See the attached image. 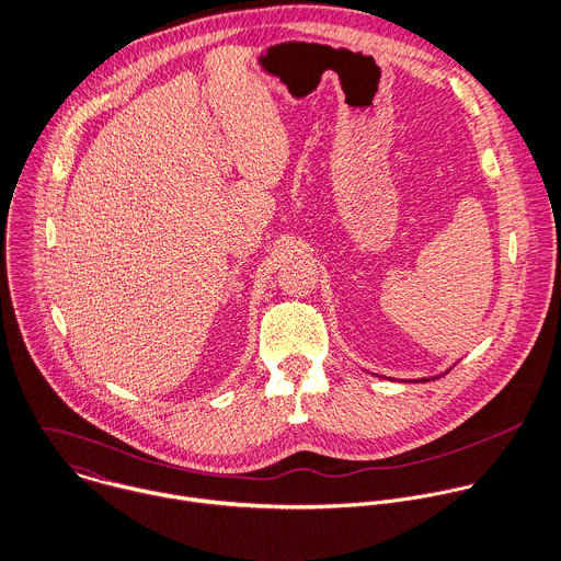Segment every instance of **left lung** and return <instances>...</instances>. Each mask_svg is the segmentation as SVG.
Returning a JSON list of instances; mask_svg holds the SVG:
<instances>
[{
  "instance_id": "obj_1",
  "label": "left lung",
  "mask_w": 561,
  "mask_h": 561,
  "mask_svg": "<svg viewBox=\"0 0 561 561\" xmlns=\"http://www.w3.org/2000/svg\"><path fill=\"white\" fill-rule=\"evenodd\" d=\"M432 379H438V377H432ZM432 379H427V377H423L421 381H432Z\"/></svg>"
}]
</instances>
